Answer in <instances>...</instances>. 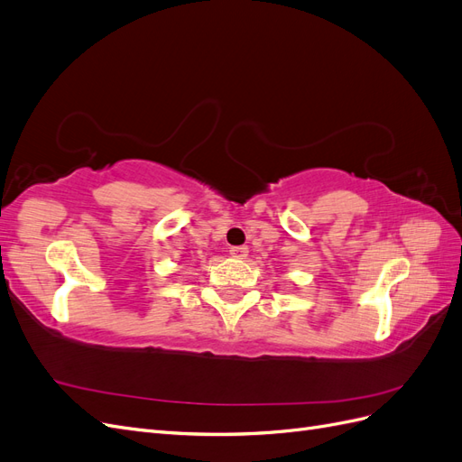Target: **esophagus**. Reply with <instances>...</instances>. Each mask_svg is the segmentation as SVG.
<instances>
[{
    "instance_id": "obj_1",
    "label": "esophagus",
    "mask_w": 462,
    "mask_h": 462,
    "mask_svg": "<svg viewBox=\"0 0 462 462\" xmlns=\"http://www.w3.org/2000/svg\"><path fill=\"white\" fill-rule=\"evenodd\" d=\"M229 254L235 258H245L248 254V248L246 246H231Z\"/></svg>"
}]
</instances>
